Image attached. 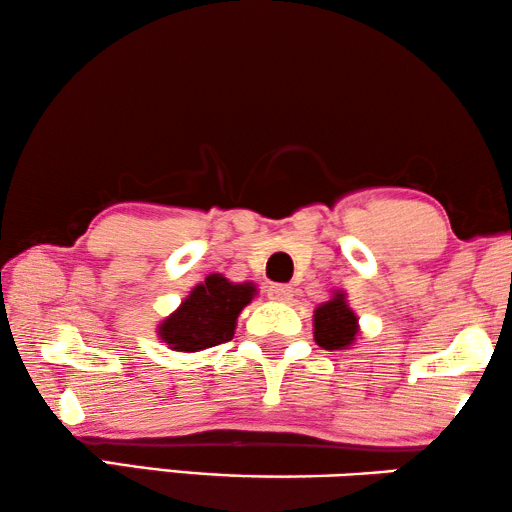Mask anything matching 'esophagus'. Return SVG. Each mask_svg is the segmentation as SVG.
Segmentation results:
<instances>
[{"label": "esophagus", "instance_id": "obj_1", "mask_svg": "<svg viewBox=\"0 0 512 512\" xmlns=\"http://www.w3.org/2000/svg\"><path fill=\"white\" fill-rule=\"evenodd\" d=\"M268 298L277 302H288L293 298V288L288 284H272L268 288Z\"/></svg>", "mask_w": 512, "mask_h": 512}]
</instances>
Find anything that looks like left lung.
<instances>
[{"label": "left lung", "instance_id": "8db88e82", "mask_svg": "<svg viewBox=\"0 0 512 512\" xmlns=\"http://www.w3.org/2000/svg\"><path fill=\"white\" fill-rule=\"evenodd\" d=\"M358 335V316L346 305V295L337 293L335 298L323 302L314 311V339L325 351H339L353 344Z\"/></svg>", "mask_w": 512, "mask_h": 512}]
</instances>
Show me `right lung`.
Wrapping results in <instances>:
<instances>
[{
    "label": "right lung",
    "instance_id": "obj_1",
    "mask_svg": "<svg viewBox=\"0 0 512 512\" xmlns=\"http://www.w3.org/2000/svg\"><path fill=\"white\" fill-rule=\"evenodd\" d=\"M254 295V284H233L221 274H210L159 325V337L175 351L187 353L231 342L235 321Z\"/></svg>",
    "mask_w": 512,
    "mask_h": 512
}]
</instances>
